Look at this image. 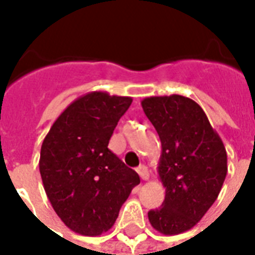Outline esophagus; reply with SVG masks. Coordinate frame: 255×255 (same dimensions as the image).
Instances as JSON below:
<instances>
[{
  "label": "esophagus",
  "mask_w": 255,
  "mask_h": 255,
  "mask_svg": "<svg viewBox=\"0 0 255 255\" xmlns=\"http://www.w3.org/2000/svg\"><path fill=\"white\" fill-rule=\"evenodd\" d=\"M136 172L139 173V176L142 177V180H147L149 179V172H147V168L144 165H139L136 168Z\"/></svg>",
  "instance_id": "34e87169"
}]
</instances>
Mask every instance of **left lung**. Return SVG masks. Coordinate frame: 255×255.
<instances>
[{"label": "left lung", "instance_id": "1", "mask_svg": "<svg viewBox=\"0 0 255 255\" xmlns=\"http://www.w3.org/2000/svg\"><path fill=\"white\" fill-rule=\"evenodd\" d=\"M144 115L161 140L158 175L165 190L151 227L164 235L191 230L214 203L227 176L224 143L195 101L183 95L149 97Z\"/></svg>", "mask_w": 255, "mask_h": 255}]
</instances>
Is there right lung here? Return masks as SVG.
<instances>
[{"label":"right lung","instance_id":"right-lung-1","mask_svg":"<svg viewBox=\"0 0 255 255\" xmlns=\"http://www.w3.org/2000/svg\"><path fill=\"white\" fill-rule=\"evenodd\" d=\"M131 102V97L87 93L58 116L43 139V187L54 212L76 234L98 236L111 230L140 183L138 173L108 149Z\"/></svg>","mask_w":255,"mask_h":255}]
</instances>
